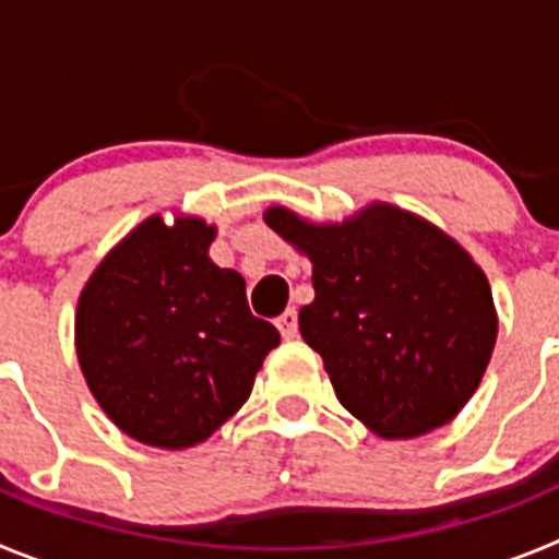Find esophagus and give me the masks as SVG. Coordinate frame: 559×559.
Wrapping results in <instances>:
<instances>
[{
	"instance_id": "1",
	"label": "esophagus",
	"mask_w": 559,
	"mask_h": 559,
	"mask_svg": "<svg viewBox=\"0 0 559 559\" xmlns=\"http://www.w3.org/2000/svg\"><path fill=\"white\" fill-rule=\"evenodd\" d=\"M276 328H280L283 338H294V335L299 333V319H296V310L294 308L285 310V313L276 319Z\"/></svg>"
}]
</instances>
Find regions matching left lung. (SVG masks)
I'll return each instance as SVG.
<instances>
[{
	"label": "left lung",
	"instance_id": "1",
	"mask_svg": "<svg viewBox=\"0 0 559 559\" xmlns=\"http://www.w3.org/2000/svg\"><path fill=\"white\" fill-rule=\"evenodd\" d=\"M265 224L313 263L299 330L335 397L386 439L445 426L481 383L496 347L487 276L445 231L389 204L333 226L274 206Z\"/></svg>",
	"mask_w": 559,
	"mask_h": 559
}]
</instances>
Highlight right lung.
I'll return each instance as SVG.
<instances>
[{
    "label": "right lung",
    "mask_w": 559,
    "mask_h": 559,
    "mask_svg": "<svg viewBox=\"0 0 559 559\" xmlns=\"http://www.w3.org/2000/svg\"><path fill=\"white\" fill-rule=\"evenodd\" d=\"M215 226L147 218L97 265L78 302V360L128 437L199 445L249 400L280 344L246 302L243 276L210 260Z\"/></svg>",
    "instance_id": "obj_1"
}]
</instances>
